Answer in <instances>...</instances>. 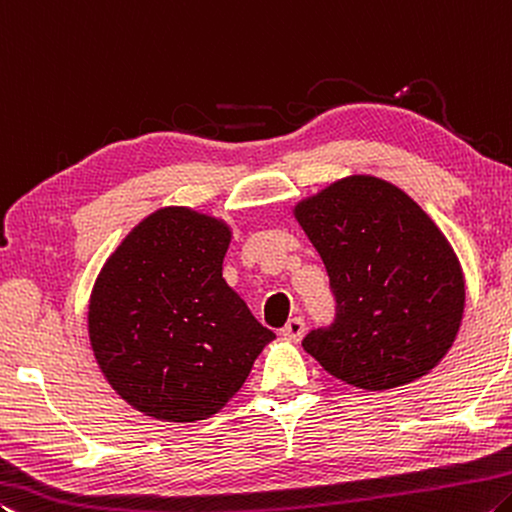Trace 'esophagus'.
Here are the masks:
<instances>
[{
  "label": "esophagus",
  "instance_id": "34e87169",
  "mask_svg": "<svg viewBox=\"0 0 512 512\" xmlns=\"http://www.w3.org/2000/svg\"><path fill=\"white\" fill-rule=\"evenodd\" d=\"M304 331H306L304 320H301V317H292V320H288V324L281 329V335L290 342H299L304 338Z\"/></svg>",
  "mask_w": 512,
  "mask_h": 512
}]
</instances>
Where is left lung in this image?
Here are the masks:
<instances>
[{
    "label": "left lung",
    "instance_id": "left-lung-1",
    "mask_svg": "<svg viewBox=\"0 0 512 512\" xmlns=\"http://www.w3.org/2000/svg\"><path fill=\"white\" fill-rule=\"evenodd\" d=\"M295 217L320 251L335 322L304 349L335 379L392 390L429 374L465 311L458 256L429 215L392 183L354 174L299 201Z\"/></svg>",
    "mask_w": 512,
    "mask_h": 512
}]
</instances>
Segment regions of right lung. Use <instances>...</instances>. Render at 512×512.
<instances>
[{
	"mask_svg": "<svg viewBox=\"0 0 512 512\" xmlns=\"http://www.w3.org/2000/svg\"><path fill=\"white\" fill-rule=\"evenodd\" d=\"M231 226L186 206L158 208L120 242L88 304L99 370L129 406L197 422L226 406L276 335L222 279Z\"/></svg>",
	"mask_w": 512,
	"mask_h": 512,
	"instance_id": "1",
	"label": "right lung"
}]
</instances>
